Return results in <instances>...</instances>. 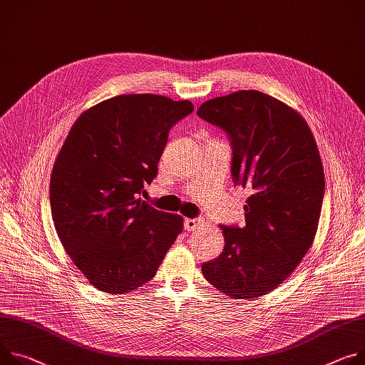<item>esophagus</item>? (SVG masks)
<instances>
[{"label":"esophagus","mask_w":365,"mask_h":365,"mask_svg":"<svg viewBox=\"0 0 365 365\" xmlns=\"http://www.w3.org/2000/svg\"><path fill=\"white\" fill-rule=\"evenodd\" d=\"M202 220L201 218H186L183 221V227L186 231H195L197 228H201Z\"/></svg>","instance_id":"esophagus-1"}]
</instances>
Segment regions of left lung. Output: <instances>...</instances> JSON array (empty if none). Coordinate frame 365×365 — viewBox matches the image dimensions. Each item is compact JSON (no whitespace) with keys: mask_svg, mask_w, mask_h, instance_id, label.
<instances>
[{"mask_svg":"<svg viewBox=\"0 0 365 365\" xmlns=\"http://www.w3.org/2000/svg\"><path fill=\"white\" fill-rule=\"evenodd\" d=\"M197 116L225 132L231 178L252 189L246 224L221 225L224 249L202 274L231 298H257L288 278L313 243L324 196L319 150L300 113L257 90L211 98Z\"/></svg>","mask_w":365,"mask_h":365,"instance_id":"left-lung-1","label":"left lung"}]
</instances>
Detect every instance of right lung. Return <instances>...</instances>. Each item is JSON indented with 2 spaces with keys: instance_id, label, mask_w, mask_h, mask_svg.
Here are the masks:
<instances>
[{
  "instance_id": "right-lung-1",
  "label": "right lung",
  "mask_w": 365,
  "mask_h": 365,
  "mask_svg": "<svg viewBox=\"0 0 365 365\" xmlns=\"http://www.w3.org/2000/svg\"><path fill=\"white\" fill-rule=\"evenodd\" d=\"M193 112L189 101L116 96L73 125L51 176L58 237L76 267L103 292L148 282L183 228L178 214L141 200L157 176L170 129Z\"/></svg>"
}]
</instances>
